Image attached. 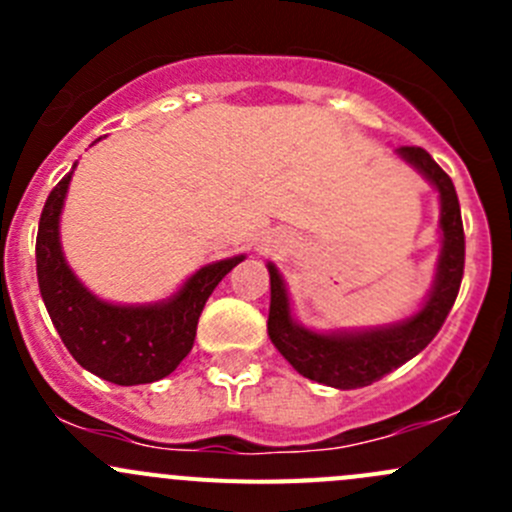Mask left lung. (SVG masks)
Masks as SVG:
<instances>
[{
	"label": "left lung",
	"mask_w": 512,
	"mask_h": 512,
	"mask_svg": "<svg viewBox=\"0 0 512 512\" xmlns=\"http://www.w3.org/2000/svg\"><path fill=\"white\" fill-rule=\"evenodd\" d=\"M396 156L404 158L438 190V203H441V218H438L441 255L436 262L431 292L426 294L418 312L386 327L334 329V332L307 329L294 319L280 270L267 262L270 270L267 334L272 344L299 374L334 389H361L374 384L423 352L446 322L463 280L466 237H463L461 205L453 180L423 148L401 146L396 148Z\"/></svg>",
	"instance_id": "left-lung-1"
}]
</instances>
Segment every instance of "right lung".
<instances>
[{
  "label": "right lung",
  "instance_id": "obj_1",
  "mask_svg": "<svg viewBox=\"0 0 512 512\" xmlns=\"http://www.w3.org/2000/svg\"><path fill=\"white\" fill-rule=\"evenodd\" d=\"M74 168L51 190L41 210L36 235L41 299L64 347L84 369L118 386L151 384L175 371L188 356L205 302L245 255L200 267L178 292L160 302L113 304L96 297L74 275L61 250L59 220Z\"/></svg>",
  "mask_w": 512,
  "mask_h": 512
}]
</instances>
